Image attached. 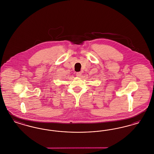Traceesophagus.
Returning <instances> with one entry per match:
<instances>
[{"instance_id":"esophagus-1","label":"esophagus","mask_w":154,"mask_h":154,"mask_svg":"<svg viewBox=\"0 0 154 154\" xmlns=\"http://www.w3.org/2000/svg\"><path fill=\"white\" fill-rule=\"evenodd\" d=\"M81 74H81V72H77V73H76V75H77V77H81Z\"/></svg>"}]
</instances>
